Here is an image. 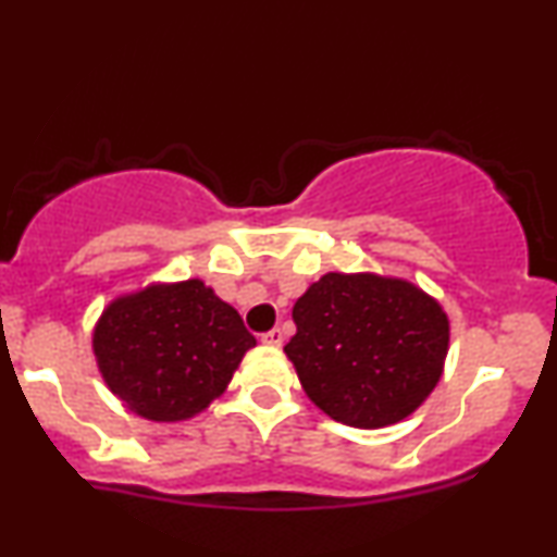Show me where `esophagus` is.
I'll return each instance as SVG.
<instances>
[{
    "label": "esophagus",
    "mask_w": 557,
    "mask_h": 557,
    "mask_svg": "<svg viewBox=\"0 0 557 557\" xmlns=\"http://www.w3.org/2000/svg\"><path fill=\"white\" fill-rule=\"evenodd\" d=\"M261 343L270 345V347H280L285 343V334H283V330H272V332L261 334Z\"/></svg>",
    "instance_id": "esophagus-1"
}]
</instances>
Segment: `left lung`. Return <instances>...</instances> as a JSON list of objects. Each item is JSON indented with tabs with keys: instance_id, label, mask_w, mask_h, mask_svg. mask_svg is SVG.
Returning <instances> with one entry per match:
<instances>
[{
	"instance_id": "left-lung-1",
	"label": "left lung",
	"mask_w": 557,
	"mask_h": 557,
	"mask_svg": "<svg viewBox=\"0 0 557 557\" xmlns=\"http://www.w3.org/2000/svg\"><path fill=\"white\" fill-rule=\"evenodd\" d=\"M293 321L287 360L308 399L337 423H399L444 376L448 317L410 280L326 272L296 300Z\"/></svg>"
}]
</instances>
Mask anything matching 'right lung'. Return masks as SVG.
<instances>
[{"instance_id": "add662e5", "label": "right lung", "mask_w": 557, "mask_h": 557, "mask_svg": "<svg viewBox=\"0 0 557 557\" xmlns=\"http://www.w3.org/2000/svg\"><path fill=\"white\" fill-rule=\"evenodd\" d=\"M253 345L236 308L197 277L116 296L92 330L106 386L126 410L152 423L205 412Z\"/></svg>"}]
</instances>
